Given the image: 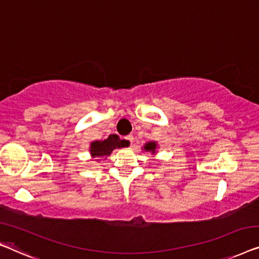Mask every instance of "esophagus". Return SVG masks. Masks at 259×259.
Here are the masks:
<instances>
[{"instance_id":"obj_1","label":"esophagus","mask_w":259,"mask_h":259,"mask_svg":"<svg viewBox=\"0 0 259 259\" xmlns=\"http://www.w3.org/2000/svg\"><path fill=\"white\" fill-rule=\"evenodd\" d=\"M125 138H126V140H128V141L130 142L131 144H133V142H134V136H133V135H128V136H126Z\"/></svg>"}]
</instances>
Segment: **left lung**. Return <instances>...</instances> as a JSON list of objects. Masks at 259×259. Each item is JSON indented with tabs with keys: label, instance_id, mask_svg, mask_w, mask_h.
Masks as SVG:
<instances>
[{
	"label": "left lung",
	"instance_id": "left-lung-1",
	"mask_svg": "<svg viewBox=\"0 0 259 259\" xmlns=\"http://www.w3.org/2000/svg\"><path fill=\"white\" fill-rule=\"evenodd\" d=\"M142 149H143L144 151L151 152L152 155H155L156 154V150H157V149H158V144H157V142L151 141V142H148V143H145Z\"/></svg>",
	"mask_w": 259,
	"mask_h": 259
}]
</instances>
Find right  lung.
<instances>
[{"instance_id":"right-lung-1","label":"right lung","mask_w":259,"mask_h":259,"mask_svg":"<svg viewBox=\"0 0 259 259\" xmlns=\"http://www.w3.org/2000/svg\"><path fill=\"white\" fill-rule=\"evenodd\" d=\"M129 147V141L121 140L117 135H110L104 141H94L90 143L89 151L93 158L108 157L115 149Z\"/></svg>"}]
</instances>
